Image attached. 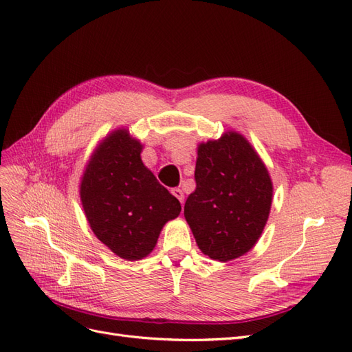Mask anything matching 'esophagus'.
Wrapping results in <instances>:
<instances>
[{
    "mask_svg": "<svg viewBox=\"0 0 352 352\" xmlns=\"http://www.w3.org/2000/svg\"><path fill=\"white\" fill-rule=\"evenodd\" d=\"M172 194L180 201V202H182V204H184V199H185V195H184V190L182 189H179V188H175L173 190H172Z\"/></svg>",
    "mask_w": 352,
    "mask_h": 352,
    "instance_id": "esophagus-1",
    "label": "esophagus"
}]
</instances>
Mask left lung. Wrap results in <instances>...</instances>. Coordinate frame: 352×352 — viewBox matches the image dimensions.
<instances>
[{"label": "left lung", "mask_w": 352, "mask_h": 352, "mask_svg": "<svg viewBox=\"0 0 352 352\" xmlns=\"http://www.w3.org/2000/svg\"><path fill=\"white\" fill-rule=\"evenodd\" d=\"M197 188L184 214L198 248L226 263L247 254L267 223L273 198L270 175L238 132L198 145Z\"/></svg>", "instance_id": "1"}]
</instances>
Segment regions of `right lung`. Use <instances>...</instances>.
Masks as SVG:
<instances>
[{
  "label": "right lung",
  "mask_w": 352,
  "mask_h": 352,
  "mask_svg": "<svg viewBox=\"0 0 352 352\" xmlns=\"http://www.w3.org/2000/svg\"><path fill=\"white\" fill-rule=\"evenodd\" d=\"M142 145L127 129L111 132L89 158L80 182V201L92 232L120 258L150 254L180 202L158 184L141 160Z\"/></svg>",
  "instance_id": "obj_1"
}]
</instances>
